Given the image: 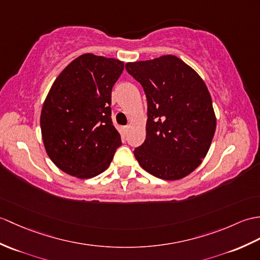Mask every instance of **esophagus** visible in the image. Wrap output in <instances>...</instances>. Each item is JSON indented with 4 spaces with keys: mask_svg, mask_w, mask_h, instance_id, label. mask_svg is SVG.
I'll return each instance as SVG.
<instances>
[{
    "mask_svg": "<svg viewBox=\"0 0 260 260\" xmlns=\"http://www.w3.org/2000/svg\"><path fill=\"white\" fill-rule=\"evenodd\" d=\"M128 131H129V126H128V125H127V126H124L123 129H122L123 135H124V136L127 135V134H128Z\"/></svg>",
    "mask_w": 260,
    "mask_h": 260,
    "instance_id": "obj_1",
    "label": "esophagus"
}]
</instances>
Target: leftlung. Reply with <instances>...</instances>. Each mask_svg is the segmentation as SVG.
I'll return each mask as SVG.
<instances>
[{
    "mask_svg": "<svg viewBox=\"0 0 260 260\" xmlns=\"http://www.w3.org/2000/svg\"><path fill=\"white\" fill-rule=\"evenodd\" d=\"M147 100L146 138L134 155L145 171L166 180L180 179L201 165L216 129L206 84L174 55L127 63Z\"/></svg>",
    "mask_w": 260,
    "mask_h": 260,
    "instance_id": "8db88e82",
    "label": "left lung"
}]
</instances>
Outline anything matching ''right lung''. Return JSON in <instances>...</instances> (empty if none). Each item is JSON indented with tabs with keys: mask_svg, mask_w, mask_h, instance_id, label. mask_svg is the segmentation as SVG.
<instances>
[{
	"mask_svg": "<svg viewBox=\"0 0 260 260\" xmlns=\"http://www.w3.org/2000/svg\"><path fill=\"white\" fill-rule=\"evenodd\" d=\"M124 70L115 58L83 54L54 81L41 113L48 157L78 178L98 176L122 145L112 122V88Z\"/></svg>",
	"mask_w": 260,
	"mask_h": 260,
	"instance_id": "right-lung-1",
	"label": "right lung"
}]
</instances>
